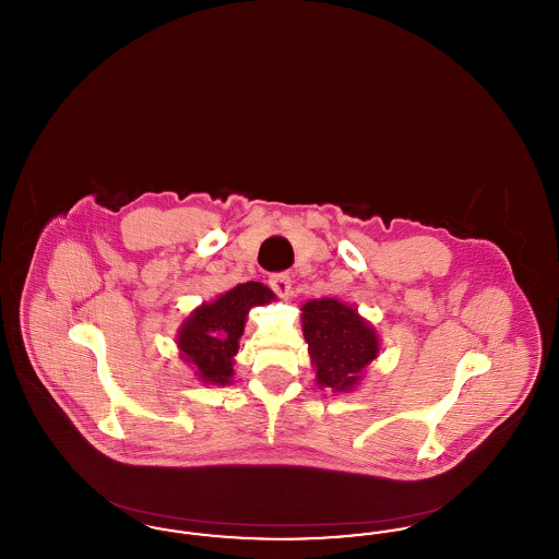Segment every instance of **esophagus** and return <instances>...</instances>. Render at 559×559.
<instances>
[{
    "mask_svg": "<svg viewBox=\"0 0 559 559\" xmlns=\"http://www.w3.org/2000/svg\"><path fill=\"white\" fill-rule=\"evenodd\" d=\"M267 283H270V287L274 289V293H278L281 297H287L289 292H292V276H289L287 272H274V274H270Z\"/></svg>",
    "mask_w": 559,
    "mask_h": 559,
    "instance_id": "obj_1",
    "label": "esophagus"
}]
</instances>
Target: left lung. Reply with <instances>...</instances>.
I'll return each instance as SVG.
<instances>
[{
	"mask_svg": "<svg viewBox=\"0 0 559 559\" xmlns=\"http://www.w3.org/2000/svg\"><path fill=\"white\" fill-rule=\"evenodd\" d=\"M304 337L317 367V381L337 392L352 390L360 371L377 358L371 326L337 299H314L301 308Z\"/></svg>",
	"mask_w": 559,
	"mask_h": 559,
	"instance_id": "obj_1",
	"label": "left lung"
}]
</instances>
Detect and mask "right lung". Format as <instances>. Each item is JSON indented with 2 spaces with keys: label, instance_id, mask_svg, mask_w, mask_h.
<instances>
[{
  "label": "right lung",
  "instance_id": "add662e5",
  "mask_svg": "<svg viewBox=\"0 0 559 559\" xmlns=\"http://www.w3.org/2000/svg\"><path fill=\"white\" fill-rule=\"evenodd\" d=\"M270 299H274V293L262 283H245L224 293L213 304L201 306L185 322L178 346L203 381L228 383L247 312Z\"/></svg>",
  "mask_w": 559,
  "mask_h": 559
}]
</instances>
